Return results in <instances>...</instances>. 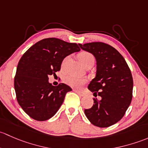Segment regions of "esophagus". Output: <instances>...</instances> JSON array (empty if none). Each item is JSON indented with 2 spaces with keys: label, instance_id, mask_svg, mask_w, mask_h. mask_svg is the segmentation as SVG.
<instances>
[{
  "label": "esophagus",
  "instance_id": "obj_1",
  "mask_svg": "<svg viewBox=\"0 0 148 148\" xmlns=\"http://www.w3.org/2000/svg\"><path fill=\"white\" fill-rule=\"evenodd\" d=\"M74 91H75V92H76V93H77V94H78V95H80V96H81V97H83V96H85V93H84V92H81V91H80V90H74Z\"/></svg>",
  "mask_w": 148,
  "mask_h": 148
}]
</instances>
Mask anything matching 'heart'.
Returning a JSON list of instances; mask_svg holds the SVG:
<instances>
[{
  "label": "heart",
  "mask_w": 148,
  "mask_h": 148,
  "mask_svg": "<svg viewBox=\"0 0 148 148\" xmlns=\"http://www.w3.org/2000/svg\"><path fill=\"white\" fill-rule=\"evenodd\" d=\"M79 60L83 64V65H85L87 63H90V62L95 61V58L90 53L87 51H81L77 55ZM68 58H65L62 63V66H63L66 61ZM64 81L66 84L70 86L73 87L74 88H80L83 85L85 84L87 82V79L83 77H77L74 75H67L64 78Z\"/></svg>",
  "instance_id": "b5f03b06"
}]
</instances>
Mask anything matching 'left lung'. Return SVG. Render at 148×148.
I'll return each instance as SVG.
<instances>
[{"label":"left lung","mask_w":148,"mask_h":148,"mask_svg":"<svg viewBox=\"0 0 148 148\" xmlns=\"http://www.w3.org/2000/svg\"><path fill=\"white\" fill-rule=\"evenodd\" d=\"M96 60V74L88 89L98 94L101 100L85 110L89 121L99 127H107L124 116L132 97L133 80L128 65L122 55L113 47L101 42L78 44Z\"/></svg>","instance_id":"8db88e82"}]
</instances>
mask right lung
I'll return each mask as SVG.
<instances>
[{"mask_svg":"<svg viewBox=\"0 0 148 148\" xmlns=\"http://www.w3.org/2000/svg\"><path fill=\"white\" fill-rule=\"evenodd\" d=\"M80 51L76 43L55 38L42 39L30 47L20 60L14 79L18 104L33 119L51 118L72 90L64 83L53 86L48 76L60 70L66 56Z\"/></svg>","mask_w":148,"mask_h":148,"instance_id":"add662e5","label":"right lung"}]
</instances>
